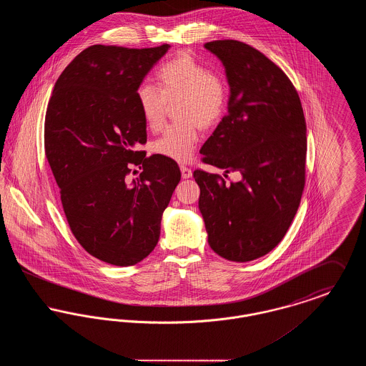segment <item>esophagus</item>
Here are the masks:
<instances>
[{"instance_id": "obj_1", "label": "esophagus", "mask_w": 366, "mask_h": 366, "mask_svg": "<svg viewBox=\"0 0 366 366\" xmlns=\"http://www.w3.org/2000/svg\"><path fill=\"white\" fill-rule=\"evenodd\" d=\"M181 175H182V178H185V179H188V178H191L192 177V170L189 167H187V166H181Z\"/></svg>"}]
</instances>
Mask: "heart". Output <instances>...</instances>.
Wrapping results in <instances>:
<instances>
[{
  "label": "heart",
  "instance_id": "heart-1",
  "mask_svg": "<svg viewBox=\"0 0 366 366\" xmlns=\"http://www.w3.org/2000/svg\"><path fill=\"white\" fill-rule=\"evenodd\" d=\"M159 87L141 84L136 100L142 121L157 132L164 121L167 104L179 103L177 108L178 124L167 127L154 141L152 151L159 157L178 163L191 159L200 129H211L225 117L229 87L225 78L188 53H179L164 61L157 71Z\"/></svg>",
  "mask_w": 366,
  "mask_h": 366
}]
</instances>
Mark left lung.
<instances>
[{"label":"left lung","instance_id":"left-lung-1","mask_svg":"<svg viewBox=\"0 0 366 366\" xmlns=\"http://www.w3.org/2000/svg\"><path fill=\"white\" fill-rule=\"evenodd\" d=\"M227 71V115L203 148L204 163L242 179L193 173L209 247L227 261L270 252L294 221L305 188L306 121L284 71L252 46L222 39L204 44Z\"/></svg>","mask_w":366,"mask_h":366}]
</instances>
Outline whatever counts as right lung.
Returning a JSON list of instances; mask_svg holds the SVG:
<instances>
[{
  "label": "right lung",
  "instance_id": "right-lung-1",
  "mask_svg": "<svg viewBox=\"0 0 366 366\" xmlns=\"http://www.w3.org/2000/svg\"><path fill=\"white\" fill-rule=\"evenodd\" d=\"M169 48H87L56 81L46 109L45 155L71 232L109 264L132 266L154 251L181 179L174 160L136 151L147 142L136 90ZM133 165L143 172L129 183Z\"/></svg>",
  "mask_w": 366,
  "mask_h": 366
}]
</instances>
